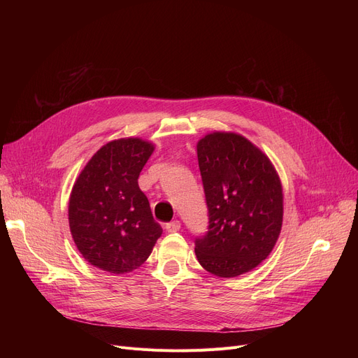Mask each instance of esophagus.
Masks as SVG:
<instances>
[{
	"label": "esophagus",
	"mask_w": 358,
	"mask_h": 358,
	"mask_svg": "<svg viewBox=\"0 0 358 358\" xmlns=\"http://www.w3.org/2000/svg\"><path fill=\"white\" fill-rule=\"evenodd\" d=\"M180 228H181L180 220H173V222H169V223L165 224V229L168 232H177V231H180Z\"/></svg>",
	"instance_id": "34e87169"
}]
</instances>
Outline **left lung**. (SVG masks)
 <instances>
[{"instance_id": "1", "label": "left lung", "mask_w": 358, "mask_h": 358, "mask_svg": "<svg viewBox=\"0 0 358 358\" xmlns=\"http://www.w3.org/2000/svg\"><path fill=\"white\" fill-rule=\"evenodd\" d=\"M209 231L196 238L200 266L219 277L254 270L273 251L283 223V189L275 168L254 143L213 131L197 143Z\"/></svg>"}]
</instances>
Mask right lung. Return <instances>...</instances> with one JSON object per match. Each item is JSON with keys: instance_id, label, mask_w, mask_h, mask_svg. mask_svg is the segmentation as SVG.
<instances>
[{"instance_id": "right-lung-1", "label": "right lung", "mask_w": 358, "mask_h": 358, "mask_svg": "<svg viewBox=\"0 0 358 358\" xmlns=\"http://www.w3.org/2000/svg\"><path fill=\"white\" fill-rule=\"evenodd\" d=\"M154 152L139 138L111 141L87 162L69 197V229L91 266L113 274L141 267L162 234L138 178Z\"/></svg>"}]
</instances>
